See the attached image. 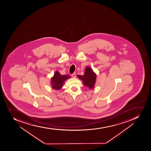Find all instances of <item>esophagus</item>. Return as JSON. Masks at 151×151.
<instances>
[{
  "instance_id": "obj_1",
  "label": "esophagus",
  "mask_w": 151,
  "mask_h": 151,
  "mask_svg": "<svg viewBox=\"0 0 151 151\" xmlns=\"http://www.w3.org/2000/svg\"><path fill=\"white\" fill-rule=\"evenodd\" d=\"M72 77L75 78L76 77V73H74L72 74Z\"/></svg>"
}]
</instances>
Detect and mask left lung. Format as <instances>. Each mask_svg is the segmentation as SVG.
Here are the masks:
<instances>
[{
	"label": "left lung",
	"instance_id": "1",
	"mask_svg": "<svg viewBox=\"0 0 151 151\" xmlns=\"http://www.w3.org/2000/svg\"><path fill=\"white\" fill-rule=\"evenodd\" d=\"M79 79L82 80L84 86L88 87L89 88H94V86L95 83L96 75L94 73L91 68H86L83 75H77Z\"/></svg>",
	"mask_w": 151,
	"mask_h": 151
}]
</instances>
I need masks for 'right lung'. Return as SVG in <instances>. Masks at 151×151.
<instances>
[{"mask_svg": "<svg viewBox=\"0 0 151 151\" xmlns=\"http://www.w3.org/2000/svg\"><path fill=\"white\" fill-rule=\"evenodd\" d=\"M70 77L69 75H61L59 72L56 71L51 78L52 87L56 90H59L62 87L65 81Z\"/></svg>", "mask_w": 151, "mask_h": 151, "instance_id": "obj_1", "label": "right lung"}]
</instances>
